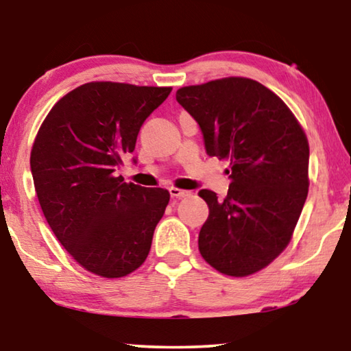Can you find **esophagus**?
Instances as JSON below:
<instances>
[{
  "label": "esophagus",
  "instance_id": "esophagus-1",
  "mask_svg": "<svg viewBox=\"0 0 351 351\" xmlns=\"http://www.w3.org/2000/svg\"><path fill=\"white\" fill-rule=\"evenodd\" d=\"M169 195L172 196V198H184V196L189 195V191L180 190V189H176V186H171V189H169Z\"/></svg>",
  "mask_w": 351,
  "mask_h": 351
}]
</instances>
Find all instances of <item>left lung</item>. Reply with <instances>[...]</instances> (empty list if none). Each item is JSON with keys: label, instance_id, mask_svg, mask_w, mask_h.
I'll list each match as a JSON object with an SVG mask.
<instances>
[{"label": "left lung", "instance_id": "1", "mask_svg": "<svg viewBox=\"0 0 351 351\" xmlns=\"http://www.w3.org/2000/svg\"><path fill=\"white\" fill-rule=\"evenodd\" d=\"M176 99L199 124L206 153L232 167L223 199L198 193L209 206L201 256L228 276L252 275L285 251L308 195L304 129L275 93L249 78L186 86Z\"/></svg>", "mask_w": 351, "mask_h": 351}]
</instances>
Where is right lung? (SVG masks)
<instances>
[{
	"label": "right lung",
	"mask_w": 351,
	"mask_h": 351,
	"mask_svg": "<svg viewBox=\"0 0 351 351\" xmlns=\"http://www.w3.org/2000/svg\"><path fill=\"white\" fill-rule=\"evenodd\" d=\"M171 88L86 83L57 102L36 134L30 167L49 227L71 257L104 278L145 262L169 191L114 176ZM136 162V160H134Z\"/></svg>",
	"instance_id": "right-lung-1"
}]
</instances>
